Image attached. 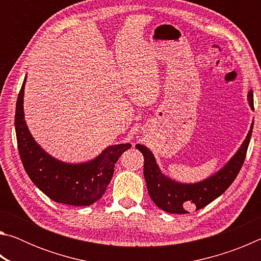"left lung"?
Listing matches in <instances>:
<instances>
[{
	"label": "left lung",
	"instance_id": "left-lung-1",
	"mask_svg": "<svg viewBox=\"0 0 261 261\" xmlns=\"http://www.w3.org/2000/svg\"><path fill=\"white\" fill-rule=\"evenodd\" d=\"M247 101L252 110L253 92L247 93ZM253 122L244 141L232 158L219 171L197 183H180L171 179L159 168L153 153L144 145L137 144L136 148L144 155V176L149 197L159 208L174 214L189 213V210H200L220 197L235 180L244 163L249 143L252 135Z\"/></svg>",
	"mask_w": 261,
	"mask_h": 261
}]
</instances>
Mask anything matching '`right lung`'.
I'll list each match as a JSON object with an SVG mask.
<instances>
[{
	"mask_svg": "<svg viewBox=\"0 0 261 261\" xmlns=\"http://www.w3.org/2000/svg\"><path fill=\"white\" fill-rule=\"evenodd\" d=\"M21 85L16 105L15 129L19 155L31 180L56 202L90 206L99 200L112 180L115 163L131 144L105 148L93 160L68 163L48 154L31 135L24 118V90Z\"/></svg>",
	"mask_w": 261,
	"mask_h": 261,
	"instance_id": "obj_1",
	"label": "right lung"
}]
</instances>
